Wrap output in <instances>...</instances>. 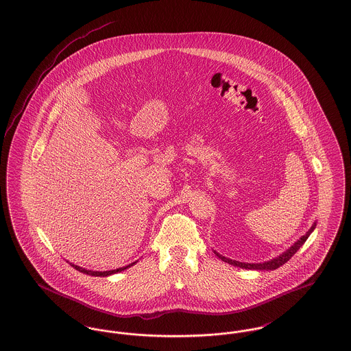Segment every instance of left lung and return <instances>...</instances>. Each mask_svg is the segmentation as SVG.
I'll return each mask as SVG.
<instances>
[{
	"label": "left lung",
	"instance_id": "8db88e82",
	"mask_svg": "<svg viewBox=\"0 0 351 351\" xmlns=\"http://www.w3.org/2000/svg\"><path fill=\"white\" fill-rule=\"evenodd\" d=\"M316 228V223L311 228V230L308 232V233L305 234V235H302L300 239L292 246V247H289L288 250L283 252L280 256H278V258H275V259H271V261H268V262H265V263H256V265H254V263H242V262H237V261H232V259H228V258H225V256H222V255H219L217 254L218 258L219 259H222L223 262H226V263H229V265H233V266H237V267L241 268H247V269H276L278 267H280V266H283L285 262H288L295 254H296V251L300 249L301 246L304 245V242L308 239V237H309V234L313 232V229Z\"/></svg>",
	"mask_w": 351,
	"mask_h": 351
}]
</instances>
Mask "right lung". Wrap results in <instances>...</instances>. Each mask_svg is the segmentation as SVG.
<instances>
[{"mask_svg": "<svg viewBox=\"0 0 351 351\" xmlns=\"http://www.w3.org/2000/svg\"><path fill=\"white\" fill-rule=\"evenodd\" d=\"M135 265V262L132 263V265H129V266H126V267H121L117 268V269H110V271H90V269H85V268L79 267V266H75V265H71L72 267L76 268V269H79L80 272H84V274H86V275H92V276H108V275H112V274H116V272H119V271H123V269H126V268L130 267V266H133Z\"/></svg>", "mask_w": 351, "mask_h": 351, "instance_id": "add662e5", "label": "right lung"}]
</instances>
